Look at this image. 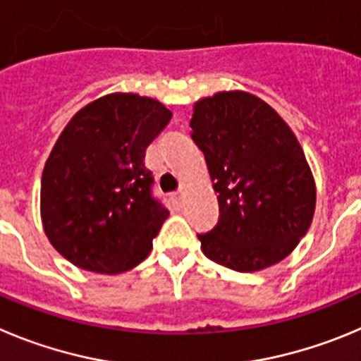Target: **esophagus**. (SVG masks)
Segmentation results:
<instances>
[{
    "instance_id": "1",
    "label": "esophagus",
    "mask_w": 361,
    "mask_h": 361,
    "mask_svg": "<svg viewBox=\"0 0 361 361\" xmlns=\"http://www.w3.org/2000/svg\"><path fill=\"white\" fill-rule=\"evenodd\" d=\"M174 196H176L178 200H181V196H183V187H181L180 190H178V192H174Z\"/></svg>"
}]
</instances>
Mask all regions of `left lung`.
Masks as SVG:
<instances>
[{
	"mask_svg": "<svg viewBox=\"0 0 361 361\" xmlns=\"http://www.w3.org/2000/svg\"><path fill=\"white\" fill-rule=\"evenodd\" d=\"M190 136L204 154L219 221L200 233L209 259L250 274L274 266L307 233L317 185L300 142L268 102L243 90L192 106Z\"/></svg>",
	"mask_w": 361,
	"mask_h": 361,
	"instance_id": "1",
	"label": "left lung"
}]
</instances>
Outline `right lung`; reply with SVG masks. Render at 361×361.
Returning <instances> with one entry per match:
<instances>
[{
  "label": "right lung",
  "mask_w": 361,
  "mask_h": 361,
  "mask_svg": "<svg viewBox=\"0 0 361 361\" xmlns=\"http://www.w3.org/2000/svg\"><path fill=\"white\" fill-rule=\"evenodd\" d=\"M171 116L160 100L122 92L71 116L41 176L43 230L71 264L115 275L151 253L169 210L152 200L144 158Z\"/></svg>",
  "instance_id": "1"
}]
</instances>
